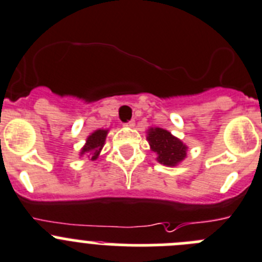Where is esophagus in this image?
Returning <instances> with one entry per match:
<instances>
[{
  "label": "esophagus",
  "instance_id": "1",
  "mask_svg": "<svg viewBox=\"0 0 262 262\" xmlns=\"http://www.w3.org/2000/svg\"><path fill=\"white\" fill-rule=\"evenodd\" d=\"M134 124H136V121H134V120H130V121H128V123H125V124H124V125H126V126H130V128H133V126H134Z\"/></svg>",
  "mask_w": 262,
  "mask_h": 262
}]
</instances>
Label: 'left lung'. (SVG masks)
Instances as JSON below:
<instances>
[{
  "instance_id": "obj_1",
  "label": "left lung",
  "mask_w": 262,
  "mask_h": 262,
  "mask_svg": "<svg viewBox=\"0 0 262 262\" xmlns=\"http://www.w3.org/2000/svg\"><path fill=\"white\" fill-rule=\"evenodd\" d=\"M147 139L151 150L158 155V161L161 164L173 167L186 156V146L165 129L151 128Z\"/></svg>"
}]
</instances>
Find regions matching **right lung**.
<instances>
[{"label": "right lung", "mask_w": 262, "mask_h": 262, "mask_svg": "<svg viewBox=\"0 0 262 262\" xmlns=\"http://www.w3.org/2000/svg\"><path fill=\"white\" fill-rule=\"evenodd\" d=\"M107 130H95L94 133L90 134L86 139V145L82 147L81 155L82 154H90L92 155V160L97 159V156L101 152L102 147L104 145V139H106Z\"/></svg>", "instance_id": "obj_1"}]
</instances>
